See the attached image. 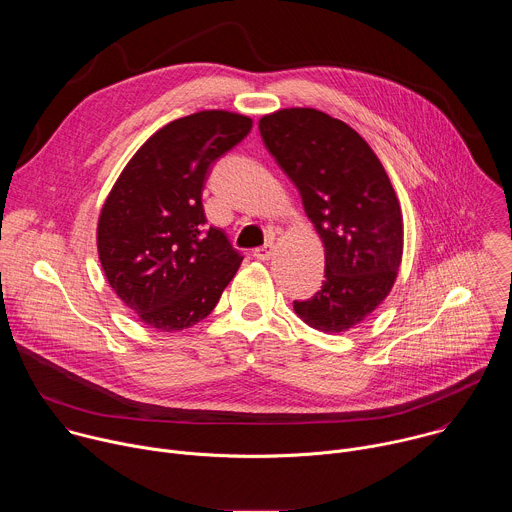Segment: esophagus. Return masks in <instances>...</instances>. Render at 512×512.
Instances as JSON below:
<instances>
[{
    "instance_id": "1",
    "label": "esophagus",
    "mask_w": 512,
    "mask_h": 512,
    "mask_svg": "<svg viewBox=\"0 0 512 512\" xmlns=\"http://www.w3.org/2000/svg\"><path fill=\"white\" fill-rule=\"evenodd\" d=\"M271 255H273V245H271V243H269V245H263V247H257V249L253 251V257L259 259V261H267Z\"/></svg>"
}]
</instances>
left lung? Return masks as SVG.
Segmentation results:
<instances>
[{
  "label": "left lung",
  "instance_id": "8db88e82",
  "mask_svg": "<svg viewBox=\"0 0 512 512\" xmlns=\"http://www.w3.org/2000/svg\"><path fill=\"white\" fill-rule=\"evenodd\" d=\"M265 148L302 194L326 251L322 289L294 302L328 334L367 318L389 296L403 255V214L391 180L352 127L316 109H281L259 121Z\"/></svg>",
  "mask_w": 512,
  "mask_h": 512
}]
</instances>
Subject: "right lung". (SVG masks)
I'll return each instance as SVG.
<instances>
[{
  "label": "right lung",
  "mask_w": 512,
  "mask_h": 512,
  "mask_svg": "<svg viewBox=\"0 0 512 512\" xmlns=\"http://www.w3.org/2000/svg\"><path fill=\"white\" fill-rule=\"evenodd\" d=\"M253 121L229 111L180 117L145 141L109 192L97 227L103 271L143 324L176 332L204 320L243 255L208 227L202 190L212 164Z\"/></svg>",
  "instance_id": "right-lung-1"
}]
</instances>
